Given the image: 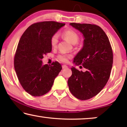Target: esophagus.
Instances as JSON below:
<instances>
[{
    "instance_id": "34e87169",
    "label": "esophagus",
    "mask_w": 127,
    "mask_h": 127,
    "mask_svg": "<svg viewBox=\"0 0 127 127\" xmlns=\"http://www.w3.org/2000/svg\"><path fill=\"white\" fill-rule=\"evenodd\" d=\"M67 68V66L66 65H62V69H66Z\"/></svg>"
}]
</instances>
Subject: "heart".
I'll return each mask as SVG.
<instances>
[{"instance_id": "obj_1", "label": "heart", "mask_w": 127, "mask_h": 127, "mask_svg": "<svg viewBox=\"0 0 127 127\" xmlns=\"http://www.w3.org/2000/svg\"><path fill=\"white\" fill-rule=\"evenodd\" d=\"M63 35L66 39L72 44H76L79 41V36L75 31L72 29H66L63 32ZM58 41V34L55 33L51 36L50 43L52 47H54L57 46ZM71 56L66 54H61L58 56V59L63 62H67Z\"/></svg>"}]
</instances>
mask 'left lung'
I'll return each instance as SVG.
<instances>
[{"label":"left lung","mask_w":127,"mask_h":127,"mask_svg":"<svg viewBox=\"0 0 127 127\" xmlns=\"http://www.w3.org/2000/svg\"><path fill=\"white\" fill-rule=\"evenodd\" d=\"M84 37L83 46L74 58L76 65H82L86 72L72 66L67 81L70 93L80 100L96 95L108 81L113 65V51L109 40L99 26L90 24L70 23Z\"/></svg>","instance_id":"left-lung-1"}]
</instances>
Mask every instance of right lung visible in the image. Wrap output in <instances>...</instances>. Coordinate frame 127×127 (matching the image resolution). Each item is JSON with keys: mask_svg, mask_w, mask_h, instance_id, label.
I'll list each match as a JSON object with an SVG mask.
<instances>
[{"mask_svg": "<svg viewBox=\"0 0 127 127\" xmlns=\"http://www.w3.org/2000/svg\"><path fill=\"white\" fill-rule=\"evenodd\" d=\"M65 24L44 21L33 24L20 38L14 57V68L21 85L34 96L51 90L62 66L58 62L43 65V55L50 53L51 36Z\"/></svg>", "mask_w": 127, "mask_h": 127, "instance_id": "add662e5", "label": "right lung"}]
</instances>
